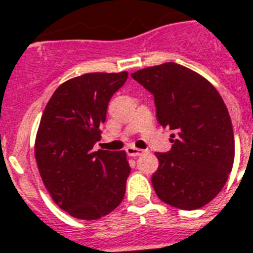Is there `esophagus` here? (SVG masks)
<instances>
[{
	"instance_id": "obj_1",
	"label": "esophagus",
	"mask_w": 253,
	"mask_h": 253,
	"mask_svg": "<svg viewBox=\"0 0 253 253\" xmlns=\"http://www.w3.org/2000/svg\"><path fill=\"white\" fill-rule=\"evenodd\" d=\"M126 152L128 157H139V155L143 154L144 150H139V148H135L132 147V146H128V147L126 148Z\"/></svg>"
}]
</instances>
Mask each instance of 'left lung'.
Masks as SVG:
<instances>
[{
	"instance_id": "left-lung-1",
	"label": "left lung",
	"mask_w": 253,
	"mask_h": 253,
	"mask_svg": "<svg viewBox=\"0 0 253 253\" xmlns=\"http://www.w3.org/2000/svg\"><path fill=\"white\" fill-rule=\"evenodd\" d=\"M154 95L157 119L169 127L172 147L157 152L151 182L158 198L180 210H198L224 187L232 169V122L220 94L207 80L178 63L132 73Z\"/></svg>"
}]
</instances>
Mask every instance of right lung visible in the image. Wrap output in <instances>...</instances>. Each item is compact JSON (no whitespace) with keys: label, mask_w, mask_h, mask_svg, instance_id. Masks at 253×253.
Returning a JSON list of instances; mask_svg holds the SVG:
<instances>
[{"label":"right lung","mask_w":253,"mask_h":253,"mask_svg":"<svg viewBox=\"0 0 253 253\" xmlns=\"http://www.w3.org/2000/svg\"><path fill=\"white\" fill-rule=\"evenodd\" d=\"M128 73H88L54 91L42 114L36 161L58 207L82 220H95L118 207L130 165L125 151H92L101 139L111 96Z\"/></svg>","instance_id":"add662e5"}]
</instances>
